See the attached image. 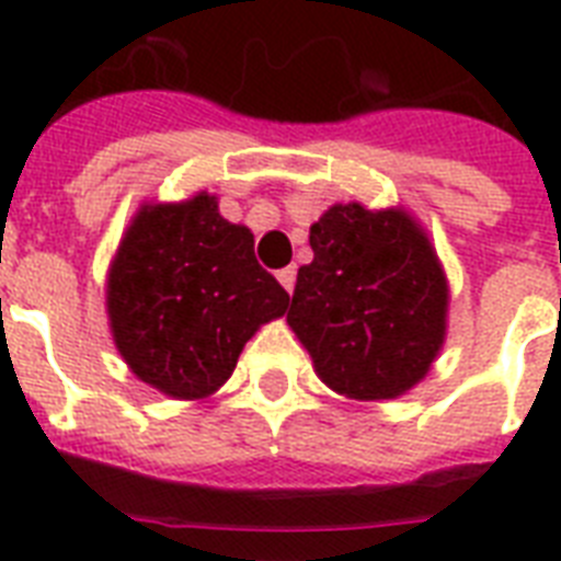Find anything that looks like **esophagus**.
<instances>
[{
    "instance_id": "1",
    "label": "esophagus",
    "mask_w": 561,
    "mask_h": 561,
    "mask_svg": "<svg viewBox=\"0 0 561 561\" xmlns=\"http://www.w3.org/2000/svg\"><path fill=\"white\" fill-rule=\"evenodd\" d=\"M276 279L282 282V288L288 290H294V285H297V267H282L279 273H276Z\"/></svg>"
}]
</instances>
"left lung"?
Here are the masks:
<instances>
[{"label": "left lung", "instance_id": "obj_1", "mask_svg": "<svg viewBox=\"0 0 561 561\" xmlns=\"http://www.w3.org/2000/svg\"><path fill=\"white\" fill-rule=\"evenodd\" d=\"M288 323L317 375L350 399H396L443 346L448 288L434 250L404 211L332 206L311 227Z\"/></svg>", "mask_w": 561, "mask_h": 561}]
</instances>
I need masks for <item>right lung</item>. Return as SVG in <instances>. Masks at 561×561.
Here are the masks:
<instances>
[{
  "label": "right lung",
  "instance_id": "right-lung-1",
  "mask_svg": "<svg viewBox=\"0 0 561 561\" xmlns=\"http://www.w3.org/2000/svg\"><path fill=\"white\" fill-rule=\"evenodd\" d=\"M288 299L255 262L253 232L197 194L139 211L110 271L107 311L122 358L145 383L203 399L232 375L255 329L285 314Z\"/></svg>",
  "mask_w": 561,
  "mask_h": 561
}]
</instances>
